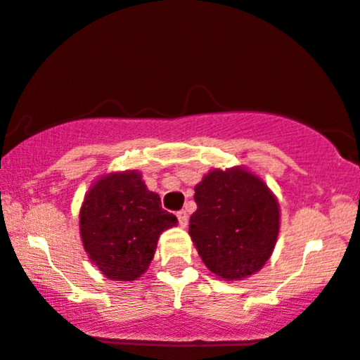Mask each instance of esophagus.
Masks as SVG:
<instances>
[{"mask_svg":"<svg viewBox=\"0 0 360 360\" xmlns=\"http://www.w3.org/2000/svg\"><path fill=\"white\" fill-rule=\"evenodd\" d=\"M177 220H179L181 226H186V225H188V213H186L184 210L177 212Z\"/></svg>","mask_w":360,"mask_h":360,"instance_id":"34e87169","label":"esophagus"}]
</instances>
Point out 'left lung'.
Returning <instances> with one entry per match:
<instances>
[{
    "label": "left lung",
    "mask_w": 360,
    "mask_h": 360,
    "mask_svg": "<svg viewBox=\"0 0 360 360\" xmlns=\"http://www.w3.org/2000/svg\"><path fill=\"white\" fill-rule=\"evenodd\" d=\"M194 201L189 235L213 274L243 279L267 262L278 240L279 205L257 176L214 169L194 188Z\"/></svg>",
    "instance_id": "8db88e82"
}]
</instances>
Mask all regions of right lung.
<instances>
[{
  "mask_svg": "<svg viewBox=\"0 0 360 360\" xmlns=\"http://www.w3.org/2000/svg\"><path fill=\"white\" fill-rule=\"evenodd\" d=\"M81 238L89 259L106 278L135 281L147 271L159 235L177 223L148 191L139 172L101 177L81 208Z\"/></svg>",
  "mask_w": 360,
  "mask_h": 360,
  "instance_id": "obj_1",
  "label": "right lung"
}]
</instances>
